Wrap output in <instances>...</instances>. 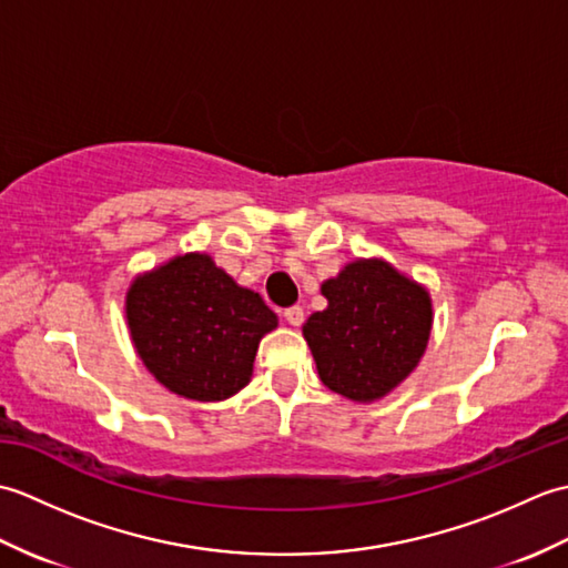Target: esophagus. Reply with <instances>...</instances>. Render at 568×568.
Returning <instances> with one entry per match:
<instances>
[{"instance_id": "34e87169", "label": "esophagus", "mask_w": 568, "mask_h": 568, "mask_svg": "<svg viewBox=\"0 0 568 568\" xmlns=\"http://www.w3.org/2000/svg\"><path fill=\"white\" fill-rule=\"evenodd\" d=\"M283 317H285L287 324H293V327H300V324H303V320H305V312H303V307H300V305H293V307H287L283 312Z\"/></svg>"}]
</instances>
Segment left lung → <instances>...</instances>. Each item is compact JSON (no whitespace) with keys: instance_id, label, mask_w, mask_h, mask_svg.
I'll return each mask as SVG.
<instances>
[{"instance_id":"obj_1","label":"left lung","mask_w":568,"mask_h":568,"mask_svg":"<svg viewBox=\"0 0 568 568\" xmlns=\"http://www.w3.org/2000/svg\"><path fill=\"white\" fill-rule=\"evenodd\" d=\"M322 295L329 307L315 312L303 334L329 390L368 403L413 373L432 329L425 287L383 261H354Z\"/></svg>"}]
</instances>
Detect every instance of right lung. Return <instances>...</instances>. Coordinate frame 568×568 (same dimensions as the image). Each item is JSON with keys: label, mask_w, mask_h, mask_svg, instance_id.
Masks as SVG:
<instances>
[{"label": "right lung", "mask_w": 568, "mask_h": 568, "mask_svg": "<svg viewBox=\"0 0 568 568\" xmlns=\"http://www.w3.org/2000/svg\"><path fill=\"white\" fill-rule=\"evenodd\" d=\"M126 320L143 364L190 400L214 403L239 393L275 312L239 287L204 253H185L129 287Z\"/></svg>", "instance_id": "add662e5"}]
</instances>
